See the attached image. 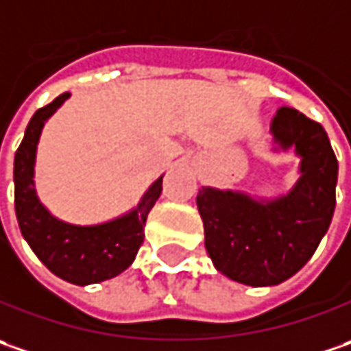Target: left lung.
Returning a JSON list of instances; mask_svg holds the SVG:
<instances>
[{"mask_svg":"<svg viewBox=\"0 0 351 351\" xmlns=\"http://www.w3.org/2000/svg\"><path fill=\"white\" fill-rule=\"evenodd\" d=\"M275 151L295 149L298 180L287 194L259 198L202 186L196 206L214 267L232 281L273 287L291 279L316 252L336 208L338 160L326 131L293 108L271 123Z\"/></svg>","mask_w":351,"mask_h":351,"instance_id":"1","label":"left lung"}]
</instances>
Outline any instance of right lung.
Wrapping results in <instances>:
<instances>
[{
  "label": "right lung",
  "instance_id": "right-lung-1",
  "mask_svg": "<svg viewBox=\"0 0 351 351\" xmlns=\"http://www.w3.org/2000/svg\"><path fill=\"white\" fill-rule=\"evenodd\" d=\"M69 98L64 92L37 110L25 130L13 169L15 214L25 241L45 267L64 281L86 287L117 277L133 263L145 237L147 216L162 192V176L147 189L139 204L114 220L78 226L53 216L37 196L35 160L47 119Z\"/></svg>",
  "mask_w": 351,
  "mask_h": 351
}]
</instances>
